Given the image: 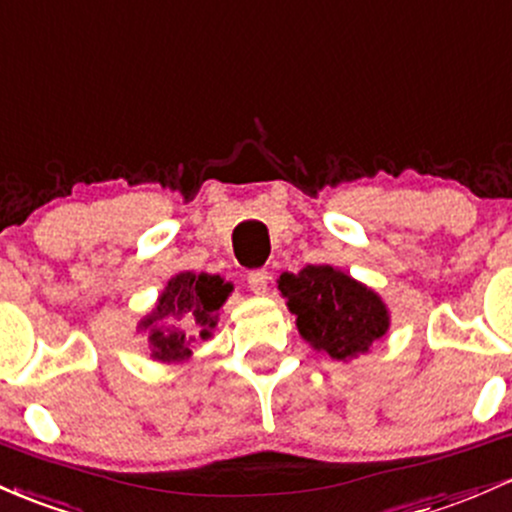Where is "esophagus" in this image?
Wrapping results in <instances>:
<instances>
[{"instance_id":"34e87169","label":"esophagus","mask_w":512,"mask_h":512,"mask_svg":"<svg viewBox=\"0 0 512 512\" xmlns=\"http://www.w3.org/2000/svg\"><path fill=\"white\" fill-rule=\"evenodd\" d=\"M269 279H272V277H269L267 269H255V272L247 274V286H250L252 294L262 296V294H267V291H269Z\"/></svg>"}]
</instances>
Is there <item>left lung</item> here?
I'll return each mask as SVG.
<instances>
[{"instance_id": "obj_1", "label": "left lung", "mask_w": 512, "mask_h": 512, "mask_svg": "<svg viewBox=\"0 0 512 512\" xmlns=\"http://www.w3.org/2000/svg\"><path fill=\"white\" fill-rule=\"evenodd\" d=\"M279 291L301 338L338 362H352L389 333L386 301L340 267L306 265L299 274L284 272Z\"/></svg>"}]
</instances>
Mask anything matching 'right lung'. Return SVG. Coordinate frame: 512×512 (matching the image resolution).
Listing matches in <instances>:
<instances>
[{"mask_svg": "<svg viewBox=\"0 0 512 512\" xmlns=\"http://www.w3.org/2000/svg\"><path fill=\"white\" fill-rule=\"evenodd\" d=\"M233 284L221 274H174L157 296L153 311L138 320V333L148 335L150 359L155 362L179 364L194 355V342L213 338L218 325V311Z\"/></svg>", "mask_w": 512, "mask_h": 512, "instance_id": "right-lung-1", "label": "right lung"}]
</instances>
